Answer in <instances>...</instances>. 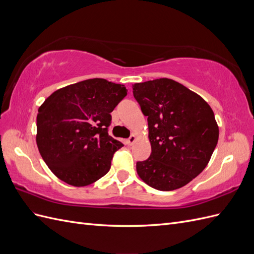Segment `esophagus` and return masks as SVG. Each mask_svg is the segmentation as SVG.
Instances as JSON below:
<instances>
[{
    "label": "esophagus",
    "instance_id": "1",
    "mask_svg": "<svg viewBox=\"0 0 254 254\" xmlns=\"http://www.w3.org/2000/svg\"><path fill=\"white\" fill-rule=\"evenodd\" d=\"M135 140H136L135 135H134V134H132V135H130V137H129V139L126 141V143H127L128 145H132V144L135 142Z\"/></svg>",
    "mask_w": 254,
    "mask_h": 254
}]
</instances>
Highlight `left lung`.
<instances>
[{
    "instance_id": "1",
    "label": "left lung",
    "mask_w": 254,
    "mask_h": 254,
    "mask_svg": "<svg viewBox=\"0 0 254 254\" xmlns=\"http://www.w3.org/2000/svg\"><path fill=\"white\" fill-rule=\"evenodd\" d=\"M133 96L148 122L150 157L136 162L149 187L174 190L187 186L209 163L218 142L214 112L183 84L159 78L132 84Z\"/></svg>"
}]
</instances>
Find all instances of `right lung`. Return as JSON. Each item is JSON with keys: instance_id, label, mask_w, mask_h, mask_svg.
I'll use <instances>...</instances> for the list:
<instances>
[{"instance_id": "right-lung-1", "label": "right lung", "mask_w": 254, "mask_h": 254, "mask_svg": "<svg viewBox=\"0 0 254 254\" xmlns=\"http://www.w3.org/2000/svg\"><path fill=\"white\" fill-rule=\"evenodd\" d=\"M127 95L124 84L93 78L54 92L39 107L36 142L57 178L86 187L109 172L123 144L108 133L111 112Z\"/></svg>"}]
</instances>
